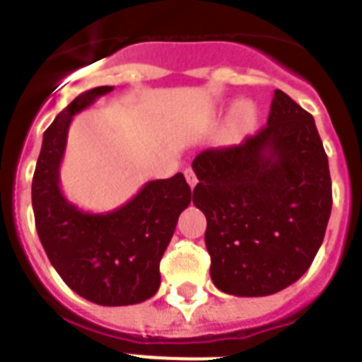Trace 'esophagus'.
Returning a JSON list of instances; mask_svg holds the SVG:
<instances>
[{
    "mask_svg": "<svg viewBox=\"0 0 362 362\" xmlns=\"http://www.w3.org/2000/svg\"><path fill=\"white\" fill-rule=\"evenodd\" d=\"M184 175H185V180H187V184L191 185V187H194V185H197V182H198V178H197V175H194L193 169L187 168L184 171Z\"/></svg>",
    "mask_w": 362,
    "mask_h": 362,
    "instance_id": "obj_1",
    "label": "esophagus"
}]
</instances>
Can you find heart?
Returning <instances> with one entry per match:
<instances>
[{
    "instance_id": "obj_1",
    "label": "heart",
    "mask_w": 362,
    "mask_h": 362,
    "mask_svg": "<svg viewBox=\"0 0 362 362\" xmlns=\"http://www.w3.org/2000/svg\"><path fill=\"white\" fill-rule=\"evenodd\" d=\"M254 120H256V112H254L252 106L247 103L238 104V108H236V126L238 128L245 132V129L252 128Z\"/></svg>"
}]
</instances>
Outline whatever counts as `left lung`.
<instances>
[{"instance_id":"1","label":"left lung","mask_w":362,"mask_h":362,"mask_svg":"<svg viewBox=\"0 0 362 362\" xmlns=\"http://www.w3.org/2000/svg\"><path fill=\"white\" fill-rule=\"evenodd\" d=\"M193 171L218 291L270 296L307 272L332 211L328 157L310 113L276 90L267 126L242 144L202 151Z\"/></svg>"}]
</instances>
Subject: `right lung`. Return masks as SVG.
Segmentation results:
<instances>
[{
  "instance_id": "add662e5",
  "label": "right lung",
  "mask_w": 362,
  "mask_h": 362,
  "mask_svg": "<svg viewBox=\"0 0 362 362\" xmlns=\"http://www.w3.org/2000/svg\"><path fill=\"white\" fill-rule=\"evenodd\" d=\"M112 90L81 93L48 126L32 180V207L41 245L71 291L103 307H124L158 291L160 259L191 204V187L182 173L151 180L119 209L100 214L66 200L59 168L71 119Z\"/></svg>"
}]
</instances>
